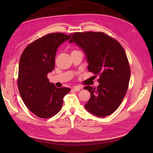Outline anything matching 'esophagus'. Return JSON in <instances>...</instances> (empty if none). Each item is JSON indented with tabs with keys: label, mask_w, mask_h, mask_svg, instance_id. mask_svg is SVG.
Segmentation results:
<instances>
[{
	"label": "esophagus",
	"mask_w": 153,
	"mask_h": 153,
	"mask_svg": "<svg viewBox=\"0 0 153 153\" xmlns=\"http://www.w3.org/2000/svg\"><path fill=\"white\" fill-rule=\"evenodd\" d=\"M81 89H82V87H80L79 86H75L73 87V90L74 91H80Z\"/></svg>",
	"instance_id": "34e87169"
}]
</instances>
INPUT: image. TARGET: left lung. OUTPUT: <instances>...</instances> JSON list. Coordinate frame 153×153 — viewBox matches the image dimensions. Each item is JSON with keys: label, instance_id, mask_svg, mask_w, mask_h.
Listing matches in <instances>:
<instances>
[{"label": "left lung", "instance_id": "obj_1", "mask_svg": "<svg viewBox=\"0 0 153 153\" xmlns=\"http://www.w3.org/2000/svg\"><path fill=\"white\" fill-rule=\"evenodd\" d=\"M69 43L82 48L89 64L87 69L100 76L96 88L84 87L91 93L85 108L98 117L110 115L122 103L130 79V67L124 49L102 32H77Z\"/></svg>", "mask_w": 153, "mask_h": 153}]
</instances>
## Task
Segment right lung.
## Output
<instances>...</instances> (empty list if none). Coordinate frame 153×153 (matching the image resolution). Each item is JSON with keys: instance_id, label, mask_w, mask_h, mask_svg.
<instances>
[{"instance_id": "obj_1", "label": "right lung", "mask_w": 153, "mask_h": 153, "mask_svg": "<svg viewBox=\"0 0 153 153\" xmlns=\"http://www.w3.org/2000/svg\"><path fill=\"white\" fill-rule=\"evenodd\" d=\"M71 35L53 33L30 44L19 60L18 86L24 104L35 115L48 118L60 111L63 98L70 91L68 87L57 88L47 75L54 68L58 47Z\"/></svg>"}]
</instances>
